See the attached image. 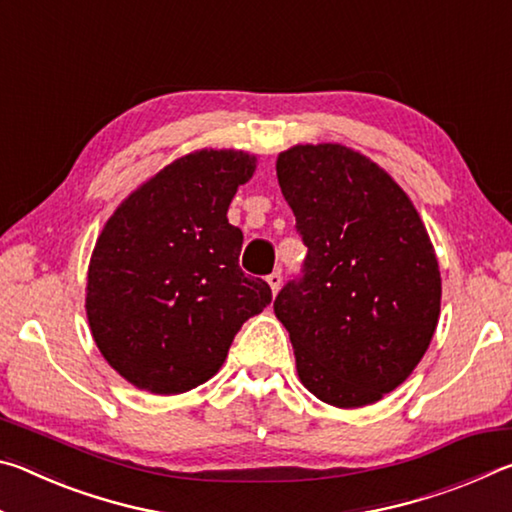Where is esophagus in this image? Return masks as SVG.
Returning <instances> with one entry per match:
<instances>
[{"label": "esophagus", "instance_id": "esophagus-1", "mask_svg": "<svg viewBox=\"0 0 512 512\" xmlns=\"http://www.w3.org/2000/svg\"><path fill=\"white\" fill-rule=\"evenodd\" d=\"M266 282L271 284V291L277 293V289L282 287V273L280 271H273L271 275H266Z\"/></svg>", "mask_w": 512, "mask_h": 512}]
</instances>
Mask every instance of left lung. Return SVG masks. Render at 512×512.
<instances>
[{"label":"left lung","mask_w":512,"mask_h":512,"mask_svg":"<svg viewBox=\"0 0 512 512\" xmlns=\"http://www.w3.org/2000/svg\"><path fill=\"white\" fill-rule=\"evenodd\" d=\"M275 169L307 246L273 302L300 381L339 409L377 402L436 332L440 271L427 230L400 185L341 144H298Z\"/></svg>","instance_id":"obj_1"}]
</instances>
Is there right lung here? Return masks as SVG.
Masks as SVG:
<instances>
[{
	"instance_id": "right-lung-1",
	"label": "right lung",
	"mask_w": 512,
	"mask_h": 512,
	"mask_svg": "<svg viewBox=\"0 0 512 512\" xmlns=\"http://www.w3.org/2000/svg\"><path fill=\"white\" fill-rule=\"evenodd\" d=\"M253 171L244 151L189 153L108 219L85 309L97 348L133 386L155 395L201 386L271 302V287L239 268L244 235L225 216Z\"/></svg>"
}]
</instances>
